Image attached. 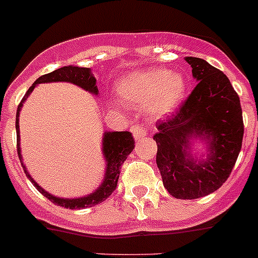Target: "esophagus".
I'll use <instances>...</instances> for the list:
<instances>
[{"mask_svg": "<svg viewBox=\"0 0 258 258\" xmlns=\"http://www.w3.org/2000/svg\"><path fill=\"white\" fill-rule=\"evenodd\" d=\"M132 132H133V137L136 141H141L142 138H145V137L147 136V129L142 126V125L133 126L132 127Z\"/></svg>", "mask_w": 258, "mask_h": 258, "instance_id": "34e87169", "label": "esophagus"}]
</instances>
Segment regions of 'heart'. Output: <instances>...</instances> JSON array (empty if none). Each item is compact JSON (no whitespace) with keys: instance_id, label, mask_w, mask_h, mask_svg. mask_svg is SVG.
I'll return each mask as SVG.
<instances>
[{"instance_id":"heart-1","label":"heart","mask_w":258,"mask_h":258,"mask_svg":"<svg viewBox=\"0 0 258 258\" xmlns=\"http://www.w3.org/2000/svg\"><path fill=\"white\" fill-rule=\"evenodd\" d=\"M185 87L183 75L157 68L127 75L117 84V94L126 105L150 102L153 113L164 115L171 112L180 103Z\"/></svg>"}]
</instances>
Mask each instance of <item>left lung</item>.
Instances as JSON below:
<instances>
[{
  "mask_svg": "<svg viewBox=\"0 0 258 258\" xmlns=\"http://www.w3.org/2000/svg\"><path fill=\"white\" fill-rule=\"evenodd\" d=\"M197 86L175 113L156 124V162L172 197L196 200L214 193L230 175L242 148V107L223 72L198 57H185ZM207 141L208 157L190 155V139Z\"/></svg>",
  "mask_w": 258,
  "mask_h": 258,
  "instance_id": "left-lung-1",
  "label": "left lung"
}]
</instances>
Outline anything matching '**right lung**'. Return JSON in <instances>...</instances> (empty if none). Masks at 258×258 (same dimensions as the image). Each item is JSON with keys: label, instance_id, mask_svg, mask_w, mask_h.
<instances>
[{"label": "right lung", "instance_id": "right-lung-1", "mask_svg": "<svg viewBox=\"0 0 258 258\" xmlns=\"http://www.w3.org/2000/svg\"><path fill=\"white\" fill-rule=\"evenodd\" d=\"M53 82H68L73 83L75 86L80 87L84 91H88L92 94H98V88L96 86V78L92 74L89 68H79V66H63L60 69L55 70V72L44 74L42 77L38 78L34 83L32 84L29 89L27 91L25 96L23 97L21 102L19 103L18 111H16V142H18V155L19 160L21 162V166L24 169V172L27 174L28 179L32 181L33 185L39 190V193L48 198L51 202H53L57 206H62L65 209L72 210H79L86 209V207L96 206L98 203L103 202L107 197L112 195V192L116 189L117 180H119L120 169L126 157L132 153L134 150V139L132 133L129 132H105L102 138V152L103 157L106 158V171L105 178H103L102 184L98 186L97 190L93 193L84 197L79 198H60L56 196H52L51 193L46 192L41 185H38L37 181L29 175L27 167H25L24 162H23V157L20 153V131H19V115H20V110L23 103L27 101L29 97L30 92L37 87V84L41 83H53Z\"/></svg>", "mask_w": 258, "mask_h": 258}]
</instances>
